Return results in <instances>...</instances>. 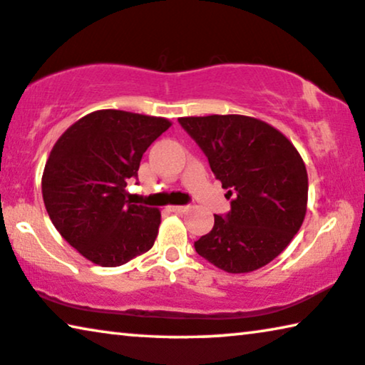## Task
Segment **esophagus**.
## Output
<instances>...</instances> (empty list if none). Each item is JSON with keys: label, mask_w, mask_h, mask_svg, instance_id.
I'll list each match as a JSON object with an SVG mask.
<instances>
[{"label": "esophagus", "mask_w": 365, "mask_h": 365, "mask_svg": "<svg viewBox=\"0 0 365 365\" xmlns=\"http://www.w3.org/2000/svg\"><path fill=\"white\" fill-rule=\"evenodd\" d=\"M190 206L188 205H177V206H168V211H172V213H185V211H188Z\"/></svg>", "instance_id": "esophagus-1"}]
</instances>
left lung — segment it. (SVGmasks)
I'll use <instances>...</instances> for the list:
<instances>
[{"label":"left lung","mask_w":365,"mask_h":365,"mask_svg":"<svg viewBox=\"0 0 365 365\" xmlns=\"http://www.w3.org/2000/svg\"><path fill=\"white\" fill-rule=\"evenodd\" d=\"M208 157L227 190L231 210L195 251L230 274L257 270L290 244L307 213L308 175L303 159L280 130L241 114L178 119Z\"/></svg>","instance_id":"1"}]
</instances>
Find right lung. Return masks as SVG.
<instances>
[{"instance_id":"1","label":"right lung","mask_w":365,"mask_h":365,"mask_svg":"<svg viewBox=\"0 0 365 365\" xmlns=\"http://www.w3.org/2000/svg\"><path fill=\"white\" fill-rule=\"evenodd\" d=\"M170 124L165 118L100 110L72 124L51 150L43 205L61 236L93 264L118 267L154 246L160 211L128 201L126 185Z\"/></svg>"}]
</instances>
